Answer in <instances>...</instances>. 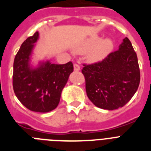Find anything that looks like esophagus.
<instances>
[{"instance_id":"1","label":"esophagus","mask_w":151,"mask_h":151,"mask_svg":"<svg viewBox=\"0 0 151 151\" xmlns=\"http://www.w3.org/2000/svg\"><path fill=\"white\" fill-rule=\"evenodd\" d=\"M73 69H74V70L75 71L80 70V66H79L78 63H74L73 64Z\"/></svg>"}]
</instances>
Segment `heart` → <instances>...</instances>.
<instances>
[{
	"label": "heart",
	"mask_w": 151,
	"mask_h": 151,
	"mask_svg": "<svg viewBox=\"0 0 151 151\" xmlns=\"http://www.w3.org/2000/svg\"><path fill=\"white\" fill-rule=\"evenodd\" d=\"M112 47L113 43L110 39H103L99 41V37H92L88 39L78 51L85 53L92 49L88 54L89 59L91 60H98L105 56L111 50Z\"/></svg>",
	"instance_id": "heart-1"
}]
</instances>
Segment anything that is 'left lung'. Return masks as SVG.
Listing matches in <instances>:
<instances>
[{
    "mask_svg": "<svg viewBox=\"0 0 151 151\" xmlns=\"http://www.w3.org/2000/svg\"><path fill=\"white\" fill-rule=\"evenodd\" d=\"M83 66L86 93L97 107L109 110L122 107L138 89V59L128 37L118 50L110 52L103 60Z\"/></svg>",
    "mask_w": 151,
    "mask_h": 151,
    "instance_id": "1",
    "label": "left lung"
}]
</instances>
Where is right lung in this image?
Wrapping results in <instances>:
<instances>
[{
  "mask_svg": "<svg viewBox=\"0 0 151 151\" xmlns=\"http://www.w3.org/2000/svg\"><path fill=\"white\" fill-rule=\"evenodd\" d=\"M38 32L27 37L15 57L12 85L14 92L22 105L32 111L46 113L57 107L61 92L73 71L72 62L66 64L42 63L36 69L29 66V57Z\"/></svg>",
  "mask_w": 151,
  "mask_h": 151,
  "instance_id": "add662e5",
  "label": "right lung"
}]
</instances>
